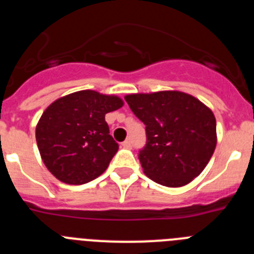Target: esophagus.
Listing matches in <instances>:
<instances>
[{"instance_id":"obj_1","label":"esophagus","mask_w":254,"mask_h":254,"mask_svg":"<svg viewBox=\"0 0 254 254\" xmlns=\"http://www.w3.org/2000/svg\"><path fill=\"white\" fill-rule=\"evenodd\" d=\"M122 146L125 147V149H131L132 147V141L131 140H126L122 142Z\"/></svg>"}]
</instances>
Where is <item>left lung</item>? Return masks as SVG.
Returning <instances> with one entry per match:
<instances>
[{
    "label": "left lung",
    "mask_w": 254,
    "mask_h": 254,
    "mask_svg": "<svg viewBox=\"0 0 254 254\" xmlns=\"http://www.w3.org/2000/svg\"><path fill=\"white\" fill-rule=\"evenodd\" d=\"M146 126V145L138 151L143 173L165 187H182L201 174L216 147V120L190 94L158 91L125 96Z\"/></svg>",
    "instance_id": "obj_1"
}]
</instances>
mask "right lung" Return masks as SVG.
Returning <instances> with one entry per match:
<instances>
[{"label":"right lung","instance_id":"obj_1","mask_svg":"<svg viewBox=\"0 0 254 254\" xmlns=\"http://www.w3.org/2000/svg\"><path fill=\"white\" fill-rule=\"evenodd\" d=\"M123 100L94 90H81L52 103L35 129L38 149L47 169L67 185H84L105 172L118 151L105 114Z\"/></svg>","mask_w":254,"mask_h":254}]
</instances>
